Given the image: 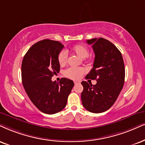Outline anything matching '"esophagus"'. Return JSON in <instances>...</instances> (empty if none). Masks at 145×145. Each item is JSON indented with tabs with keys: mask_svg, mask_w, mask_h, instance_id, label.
Masks as SVG:
<instances>
[{
	"mask_svg": "<svg viewBox=\"0 0 145 145\" xmlns=\"http://www.w3.org/2000/svg\"><path fill=\"white\" fill-rule=\"evenodd\" d=\"M74 85H77V84H79L80 83V81H74Z\"/></svg>",
	"mask_w": 145,
	"mask_h": 145,
	"instance_id": "esophagus-1",
	"label": "esophagus"
}]
</instances>
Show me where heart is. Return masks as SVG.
Here are the masks:
<instances>
[{
	"label": "heart",
	"instance_id": "b5f03b06",
	"mask_svg": "<svg viewBox=\"0 0 145 145\" xmlns=\"http://www.w3.org/2000/svg\"><path fill=\"white\" fill-rule=\"evenodd\" d=\"M71 50L76 56L80 57L81 58H86L89 54V50L85 46L78 44L74 46L71 49ZM58 60L60 65H64L66 63L67 60V54L66 51L62 50L59 53L58 56ZM85 71L83 68H69L65 71V75L71 79L78 80L80 79L85 73Z\"/></svg>",
	"mask_w": 145,
	"mask_h": 145
}]
</instances>
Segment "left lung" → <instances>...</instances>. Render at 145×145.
Returning <instances> with one entry per match:
<instances>
[{
    "mask_svg": "<svg viewBox=\"0 0 145 145\" xmlns=\"http://www.w3.org/2000/svg\"><path fill=\"white\" fill-rule=\"evenodd\" d=\"M95 53L93 67L86 78L96 80L95 85L82 81L81 101L92 113L104 112L113 105L123 88L125 78L122 54L115 45L102 37L87 40Z\"/></svg>",
    "mask_w": 145,
    "mask_h": 145,
    "instance_id": "obj_1",
    "label": "left lung"
}]
</instances>
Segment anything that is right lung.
<instances>
[{
	"instance_id": "add662e5",
	"label": "right lung",
	"mask_w": 145,
	"mask_h": 145,
	"mask_svg": "<svg viewBox=\"0 0 145 145\" xmlns=\"http://www.w3.org/2000/svg\"><path fill=\"white\" fill-rule=\"evenodd\" d=\"M64 48L58 41L44 40L33 44L27 52L21 65L23 87L28 97L43 113L54 114L67 103L74 83L62 78L59 83L52 77L60 71L59 53Z\"/></svg>"
}]
</instances>
